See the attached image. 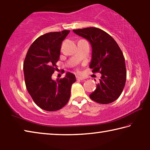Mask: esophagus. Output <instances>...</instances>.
<instances>
[{
    "label": "esophagus",
    "mask_w": 150,
    "mask_h": 150,
    "mask_svg": "<svg viewBox=\"0 0 150 150\" xmlns=\"http://www.w3.org/2000/svg\"><path fill=\"white\" fill-rule=\"evenodd\" d=\"M77 80H80V81H83V80H85V78L83 77H81V76H77Z\"/></svg>",
    "instance_id": "1"
}]
</instances>
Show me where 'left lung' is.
<instances>
[{"label":"left lung","instance_id":"obj_1","mask_svg":"<svg viewBox=\"0 0 150 150\" xmlns=\"http://www.w3.org/2000/svg\"><path fill=\"white\" fill-rule=\"evenodd\" d=\"M73 31L90 42L92 59L89 67L93 73L102 75L90 98L100 104L114 102L121 95L126 80L125 59L120 47L110 35L100 28L90 27Z\"/></svg>","mask_w":150,"mask_h":150}]
</instances>
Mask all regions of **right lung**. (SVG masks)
I'll return each mask as SVG.
<instances>
[{
  "instance_id": "add662e5",
  "label": "right lung",
  "mask_w": 150,
  "mask_h": 150,
  "mask_svg": "<svg viewBox=\"0 0 150 150\" xmlns=\"http://www.w3.org/2000/svg\"><path fill=\"white\" fill-rule=\"evenodd\" d=\"M69 30L50 32L41 35L30 45L24 62L23 69L28 92L34 102L43 110L55 111L63 108L70 98L71 87L76 79L67 72L64 78L54 81L57 70L63 40Z\"/></svg>"
}]
</instances>
